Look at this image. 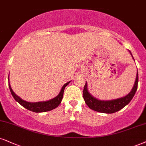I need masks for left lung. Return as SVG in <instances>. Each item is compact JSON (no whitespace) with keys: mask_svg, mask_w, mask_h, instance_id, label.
<instances>
[{"mask_svg":"<svg viewBox=\"0 0 146 146\" xmlns=\"http://www.w3.org/2000/svg\"><path fill=\"white\" fill-rule=\"evenodd\" d=\"M129 52H130L131 55H132L131 51ZM137 84L138 72L137 73L135 82L133 87L128 95L123 97V98L116 99V100L104 101L99 100L90 94L87 89V82H86L83 89V98L86 104L89 106V108L93 110L102 113H106V114H112V113L116 112V111H119L120 110L123 109L125 106L129 104L135 94L137 89Z\"/></svg>","mask_w":146,"mask_h":146,"instance_id":"8db88e82","label":"left lung"}]
</instances>
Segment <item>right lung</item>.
Returning a JSON list of instances; mask_svg holds the SVG:
<instances>
[{
  "instance_id": "add662e5",
  "label": "right lung",
  "mask_w": 146,
  "mask_h": 146,
  "mask_svg": "<svg viewBox=\"0 0 146 146\" xmlns=\"http://www.w3.org/2000/svg\"><path fill=\"white\" fill-rule=\"evenodd\" d=\"M70 82V81L64 84L62 89H61V91L55 98L51 99V100L48 101H46V102H35V103H33V102H26V101L21 99L19 97H18L17 95H16L15 93H14L13 91L12 90L11 87L10 83H9V87L11 93V95H13V98L15 99V100L17 101L18 103L22 106L23 107H24L25 108L28 110L34 111V112H44V111H50L56 108L57 106L61 104L63 98V95H64L65 87H66Z\"/></svg>"
}]
</instances>
